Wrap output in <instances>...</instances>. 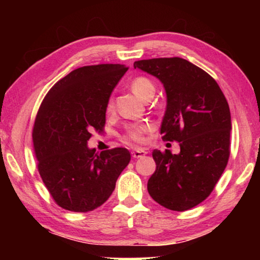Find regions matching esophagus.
<instances>
[{"instance_id":"obj_1","label":"esophagus","mask_w":260,"mask_h":260,"mask_svg":"<svg viewBox=\"0 0 260 260\" xmlns=\"http://www.w3.org/2000/svg\"><path fill=\"white\" fill-rule=\"evenodd\" d=\"M145 154H147V151H145L144 149H135V150L131 151V155H133L134 158L143 157Z\"/></svg>"}]
</instances>
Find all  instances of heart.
<instances>
[{
  "instance_id": "1",
  "label": "heart",
  "mask_w": 260,
  "mask_h": 260,
  "mask_svg": "<svg viewBox=\"0 0 260 260\" xmlns=\"http://www.w3.org/2000/svg\"><path fill=\"white\" fill-rule=\"evenodd\" d=\"M131 90L134 91L135 94H137L138 97L147 101L152 95L155 94V85L152 84L150 79L145 77H137L131 81L130 84ZM113 109V101L112 98H110L108 103H106V111L111 112ZM152 130V125L150 123H135L130 124L125 127V133H124L123 140L125 142H131V143H142L144 140V134L149 133Z\"/></svg>"
}]
</instances>
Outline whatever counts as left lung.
Returning <instances> with one entry per match:
<instances>
[{
    "instance_id": "8db88e82",
    "label": "left lung",
    "mask_w": 260,
    "mask_h": 260,
    "mask_svg": "<svg viewBox=\"0 0 260 260\" xmlns=\"http://www.w3.org/2000/svg\"><path fill=\"white\" fill-rule=\"evenodd\" d=\"M134 67L163 84L167 108L162 138L180 143L177 155L152 151L156 170L148 191L163 207L187 211L209 197L229 162V103L207 72L182 58L140 60Z\"/></svg>"
}]
</instances>
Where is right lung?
<instances>
[{"label": "right lung", "instance_id": "right-lung-1", "mask_svg": "<svg viewBox=\"0 0 260 260\" xmlns=\"http://www.w3.org/2000/svg\"><path fill=\"white\" fill-rule=\"evenodd\" d=\"M127 67L84 66L60 79L41 103L33 127L38 169L60 207L90 212L102 206L129 165L125 148L95 152L87 147L91 131L105 125L106 103Z\"/></svg>", "mask_w": 260, "mask_h": 260}]
</instances>
